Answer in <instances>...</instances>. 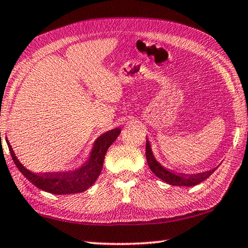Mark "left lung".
<instances>
[{"label": "left lung", "mask_w": 248, "mask_h": 248, "mask_svg": "<svg viewBox=\"0 0 248 248\" xmlns=\"http://www.w3.org/2000/svg\"><path fill=\"white\" fill-rule=\"evenodd\" d=\"M145 155H146V161H148V164L150 166L151 170L157 176L158 178L164 180L165 183L173 185V186H195V185H198L201 182H203L204 179H207L210 175H211L215 170L203 171V173L200 174H195V175H186V174H177L174 173L170 170L163 167L155 159L154 155L152 153V150H151L150 142L146 140V145H145Z\"/></svg>", "instance_id": "8db88e82"}]
</instances>
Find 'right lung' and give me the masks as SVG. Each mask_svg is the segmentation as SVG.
Returning a JSON list of instances; mask_svg holds the SVG:
<instances>
[{
	"instance_id": "add662e5",
	"label": "right lung",
	"mask_w": 248,
	"mask_h": 248,
	"mask_svg": "<svg viewBox=\"0 0 248 248\" xmlns=\"http://www.w3.org/2000/svg\"><path fill=\"white\" fill-rule=\"evenodd\" d=\"M119 133L120 129L116 128L102 134L95 141L90 158L78 169L64 171V173H46L40 175L31 173L20 164L17 157L15 156L11 144L7 140L6 142L15 165L29 182L39 189L50 192V194L69 195L83 192L93 186L103 170V163L107 150L118 138Z\"/></svg>"
}]
</instances>
